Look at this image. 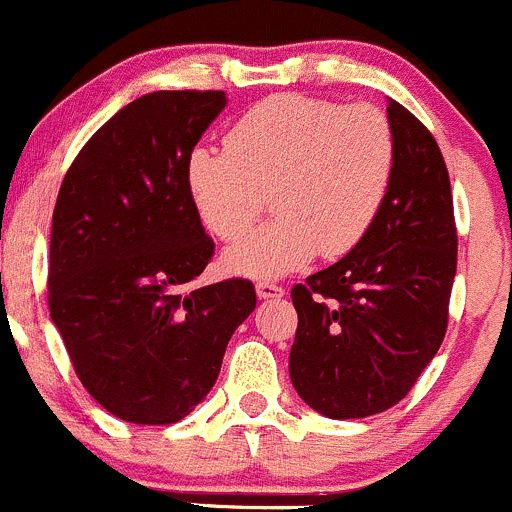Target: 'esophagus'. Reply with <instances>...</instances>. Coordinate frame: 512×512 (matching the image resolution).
Listing matches in <instances>:
<instances>
[{
	"label": "esophagus",
	"instance_id": "obj_1",
	"mask_svg": "<svg viewBox=\"0 0 512 512\" xmlns=\"http://www.w3.org/2000/svg\"><path fill=\"white\" fill-rule=\"evenodd\" d=\"M256 293L258 298H263V301H268V298H283L286 296V291H283L281 286H276V283H268V281H258L256 283Z\"/></svg>",
	"mask_w": 512,
	"mask_h": 512
}]
</instances>
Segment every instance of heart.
<instances>
[{"label":"heart","mask_w":512,"mask_h":512,"mask_svg":"<svg viewBox=\"0 0 512 512\" xmlns=\"http://www.w3.org/2000/svg\"><path fill=\"white\" fill-rule=\"evenodd\" d=\"M224 146L191 151L186 194L201 224L226 244L249 234L271 194L278 219L224 256L229 273L263 281L318 254L341 258L356 249L386 204L396 166L381 111L298 94L258 101L226 131Z\"/></svg>","instance_id":"heart-1"}]
</instances>
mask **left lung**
Wrapping results in <instances>:
<instances>
[{
  "label": "left lung",
  "mask_w": 512,
  "mask_h": 512,
  "mask_svg": "<svg viewBox=\"0 0 512 512\" xmlns=\"http://www.w3.org/2000/svg\"><path fill=\"white\" fill-rule=\"evenodd\" d=\"M388 124L396 166L376 224L291 291V383L333 421L376 416L406 398L448 328L458 263L448 169L430 131L393 99Z\"/></svg>",
  "instance_id": "left-lung-1"
}]
</instances>
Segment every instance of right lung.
<instances>
[{
    "instance_id": "obj_1",
    "label": "right lung",
    "mask_w": 512,
    "mask_h": 512,
    "mask_svg": "<svg viewBox=\"0 0 512 512\" xmlns=\"http://www.w3.org/2000/svg\"><path fill=\"white\" fill-rule=\"evenodd\" d=\"M224 91H151L116 111L59 189L49 311L79 381L121 421L189 416L256 308L246 278L184 291L214 254L184 166Z\"/></svg>"
}]
</instances>
